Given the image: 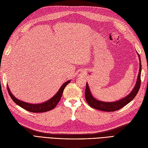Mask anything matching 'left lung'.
I'll use <instances>...</instances> for the list:
<instances>
[{"mask_svg": "<svg viewBox=\"0 0 148 148\" xmlns=\"http://www.w3.org/2000/svg\"><path fill=\"white\" fill-rule=\"evenodd\" d=\"M138 55V58L139 60V74L138 75L137 81H136V84L132 89L131 92L128 94L126 97H123V99H119L117 101H113V102H104L101 101L99 100H97L94 97L92 94L90 92L89 87L88 83H86V90H85V97L86 101L88 102V104L90 107L94 108L96 109H98L100 111H106V112H111V111H115L117 110H119L121 108H123L126 104L130 103V102L134 99L136 94H138L139 88L140 85H141V58L138 53H137Z\"/></svg>", "mask_w": 148, "mask_h": 148, "instance_id": "1", "label": "left lung"}]
</instances>
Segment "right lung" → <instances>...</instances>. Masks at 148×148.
Returning a JSON list of instances; mask_svg holds the SVG:
<instances>
[{
  "mask_svg": "<svg viewBox=\"0 0 148 148\" xmlns=\"http://www.w3.org/2000/svg\"><path fill=\"white\" fill-rule=\"evenodd\" d=\"M71 80H69L66 81V82H64L54 96L52 97L50 99L47 100V101H45L44 103L39 104L29 103L24 101H21L19 99H18L17 98H16L13 95L12 93L10 92V90L8 86H7V90H8L9 95L10 97L12 98L13 101L16 104L22 108H23L25 109V110L31 112H44L52 110V109H53L56 106L57 104H58V103L59 102L60 98H61L64 88H66V86L69 84Z\"/></svg>",
  "mask_w": 148,
  "mask_h": 148,
  "instance_id": "1",
  "label": "right lung"
}]
</instances>
